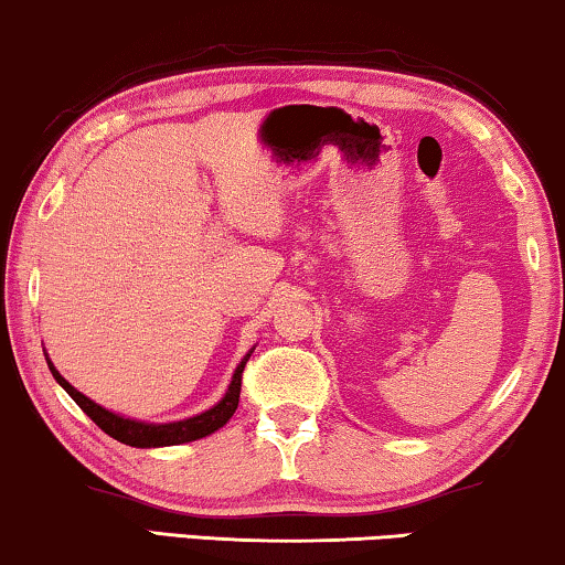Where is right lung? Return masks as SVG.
<instances>
[{
  "label": "right lung",
  "mask_w": 565,
  "mask_h": 565,
  "mask_svg": "<svg viewBox=\"0 0 565 565\" xmlns=\"http://www.w3.org/2000/svg\"><path fill=\"white\" fill-rule=\"evenodd\" d=\"M256 348H250L243 360L238 363V367L233 370V377H231V385L228 391L221 401L215 403L213 408L202 411L198 416H190V418H182V420H170V424H149V420H137V418H126L121 414H114V411H108L104 406H98L96 401H90L88 395H83L81 391H75L71 383L65 381V377L57 373V367L53 365V360H47V367L50 373L57 383H61V388L71 395V398L78 403L83 408V414H86L94 424L100 428V431H106L111 439L121 441L126 446H137V449H157V446H177V444H188V441H198V439H205V436L215 434L217 428H223L228 424L231 416L235 414V408H238V398H241V375H243V367H246L250 352Z\"/></svg>",
  "instance_id": "1"
}]
</instances>
